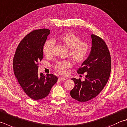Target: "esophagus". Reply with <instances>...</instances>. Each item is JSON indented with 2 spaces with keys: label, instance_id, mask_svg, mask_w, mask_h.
I'll return each instance as SVG.
<instances>
[{
  "label": "esophagus",
  "instance_id": "34e87169",
  "mask_svg": "<svg viewBox=\"0 0 127 127\" xmlns=\"http://www.w3.org/2000/svg\"><path fill=\"white\" fill-rule=\"evenodd\" d=\"M65 80H66V79L64 78H63V77H60V78H58L59 81H64Z\"/></svg>",
  "mask_w": 127,
  "mask_h": 127
}]
</instances>
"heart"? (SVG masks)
<instances>
[{
	"label": "heart",
	"instance_id": "1",
	"mask_svg": "<svg viewBox=\"0 0 127 127\" xmlns=\"http://www.w3.org/2000/svg\"><path fill=\"white\" fill-rule=\"evenodd\" d=\"M59 41L69 49V56L76 63H81L85 60L90 51V46L85 42H81L78 36L73 33L62 34L58 37ZM54 42L52 39L47 41L44 43L43 52L44 55L49 57L52 55ZM71 66V62L68 60L58 62L56 65V70L64 74L66 72V69Z\"/></svg>",
	"mask_w": 127,
	"mask_h": 127
}]
</instances>
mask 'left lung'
Segmentation results:
<instances>
[{
    "label": "left lung",
    "mask_w": 127,
    "mask_h": 127,
    "mask_svg": "<svg viewBox=\"0 0 127 127\" xmlns=\"http://www.w3.org/2000/svg\"><path fill=\"white\" fill-rule=\"evenodd\" d=\"M91 48L88 58L77 73H86L85 80L72 78L75 86L70 91L72 98L79 102L88 101L98 95L106 85L111 73L110 53L102 39L92 34Z\"/></svg>",
    "instance_id": "obj_1"
}]
</instances>
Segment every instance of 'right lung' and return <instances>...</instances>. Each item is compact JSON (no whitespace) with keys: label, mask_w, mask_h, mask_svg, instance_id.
<instances>
[{"label":"right lung","mask_w":127,"mask_h":127,"mask_svg":"<svg viewBox=\"0 0 127 127\" xmlns=\"http://www.w3.org/2000/svg\"><path fill=\"white\" fill-rule=\"evenodd\" d=\"M50 30L33 31L17 46L13 59L14 74L25 93L34 100L46 97L58 78L53 74L38 73V62L43 58V48Z\"/></svg>","instance_id":"right-lung-1"}]
</instances>
